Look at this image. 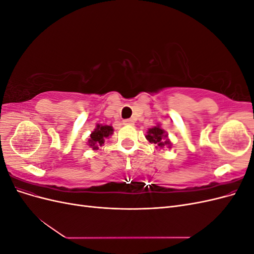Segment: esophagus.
<instances>
[{
    "mask_svg": "<svg viewBox=\"0 0 254 254\" xmlns=\"http://www.w3.org/2000/svg\"><path fill=\"white\" fill-rule=\"evenodd\" d=\"M123 124L124 125H133V121L132 120H125L123 122Z\"/></svg>",
    "mask_w": 254,
    "mask_h": 254,
    "instance_id": "34e87169",
    "label": "esophagus"
}]
</instances>
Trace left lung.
Wrapping results in <instances>:
<instances>
[{"instance_id": "left-lung-1", "label": "left lung", "mask_w": 254, "mask_h": 254, "mask_svg": "<svg viewBox=\"0 0 254 254\" xmlns=\"http://www.w3.org/2000/svg\"><path fill=\"white\" fill-rule=\"evenodd\" d=\"M145 137L150 144H155L156 148L158 149L172 148V142L168 137V133L164 129L161 128L160 124L149 128Z\"/></svg>"}]
</instances>
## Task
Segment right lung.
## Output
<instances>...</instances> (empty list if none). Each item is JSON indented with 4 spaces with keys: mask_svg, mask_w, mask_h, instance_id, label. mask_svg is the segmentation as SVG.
Listing matches in <instances>:
<instances>
[{
    "mask_svg": "<svg viewBox=\"0 0 254 254\" xmlns=\"http://www.w3.org/2000/svg\"><path fill=\"white\" fill-rule=\"evenodd\" d=\"M113 131L114 129L112 126L96 124L95 129L90 134L87 144L93 150H97L99 148V146L104 145L105 140L108 139L110 135L113 134Z\"/></svg>",
    "mask_w": 254,
    "mask_h": 254,
    "instance_id": "right-lung-1",
    "label": "right lung"
}]
</instances>
